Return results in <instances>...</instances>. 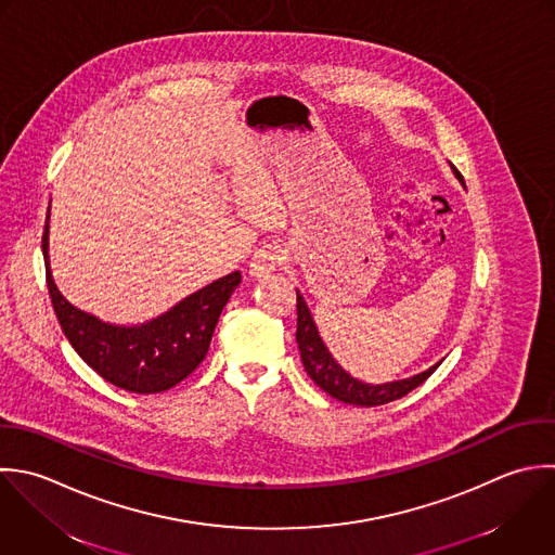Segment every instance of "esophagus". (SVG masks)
<instances>
[{
	"mask_svg": "<svg viewBox=\"0 0 555 555\" xmlns=\"http://www.w3.org/2000/svg\"><path fill=\"white\" fill-rule=\"evenodd\" d=\"M285 259V250L279 244H263L261 248L255 250L250 259V274L253 276H263L276 270Z\"/></svg>",
	"mask_w": 555,
	"mask_h": 555,
	"instance_id": "esophagus-1",
	"label": "esophagus"
}]
</instances>
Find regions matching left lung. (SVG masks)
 <instances>
[{"label": "left lung", "mask_w": 555, "mask_h": 555, "mask_svg": "<svg viewBox=\"0 0 555 555\" xmlns=\"http://www.w3.org/2000/svg\"><path fill=\"white\" fill-rule=\"evenodd\" d=\"M296 309H298L296 341H298L302 365H305L307 374L311 376V380L322 391H326L328 396H333L339 402L354 404V406H380V404L400 400L406 393H411L413 389H417L422 383H426L433 376V372L439 367V363H437L435 367H430L424 374H417L406 380L387 383V385L361 383V380L352 378L348 372H344L341 365L331 357L300 292H296Z\"/></svg>", "instance_id": "8db88e82"}]
</instances>
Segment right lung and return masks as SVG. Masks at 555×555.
<instances>
[{"label":"right lung","instance_id":"1","mask_svg":"<svg viewBox=\"0 0 555 555\" xmlns=\"http://www.w3.org/2000/svg\"><path fill=\"white\" fill-rule=\"evenodd\" d=\"M47 231L49 222L42 233V257L55 318L68 344L101 378L131 393H162L203 363L218 318L242 283L240 270L198 289L153 322L112 326L75 309L57 292L47 259Z\"/></svg>","mask_w":555,"mask_h":555}]
</instances>
